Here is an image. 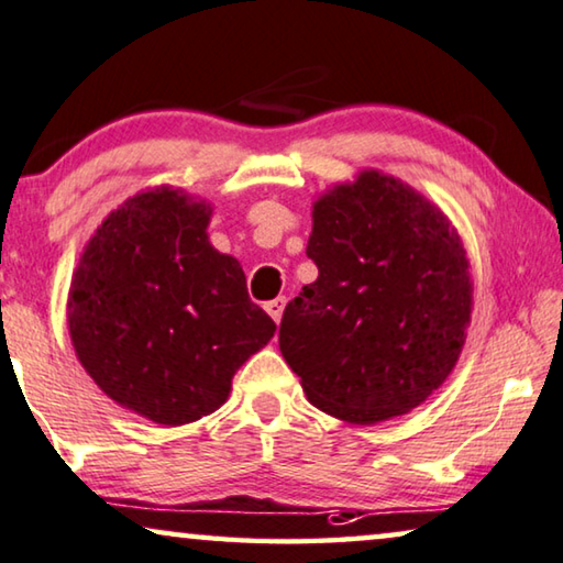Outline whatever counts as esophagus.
Returning <instances> with one entry per match:
<instances>
[{
    "mask_svg": "<svg viewBox=\"0 0 563 563\" xmlns=\"http://www.w3.org/2000/svg\"><path fill=\"white\" fill-rule=\"evenodd\" d=\"M283 308H285V298H283V296H280V298H275V300H271V303H265L267 316H271L275 323H280V318H283Z\"/></svg>",
    "mask_w": 563,
    "mask_h": 563,
    "instance_id": "obj_1",
    "label": "esophagus"
}]
</instances>
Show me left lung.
<instances>
[{
    "mask_svg": "<svg viewBox=\"0 0 563 563\" xmlns=\"http://www.w3.org/2000/svg\"><path fill=\"white\" fill-rule=\"evenodd\" d=\"M306 253L318 278L285 306L280 354L310 405L351 424L412 412L452 374L473 313L448 214L364 169L313 201Z\"/></svg>",
    "mask_w": 563,
    "mask_h": 563,
    "instance_id": "left-lung-1",
    "label": "left lung"
}]
</instances>
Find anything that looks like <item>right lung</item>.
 Masks as SVG:
<instances>
[{
  "label": "right lung",
  "instance_id": "1",
  "mask_svg": "<svg viewBox=\"0 0 563 563\" xmlns=\"http://www.w3.org/2000/svg\"><path fill=\"white\" fill-rule=\"evenodd\" d=\"M212 205L184 189L139 191L100 222L75 267V356L115 405L156 424L212 415L232 376L273 339L245 273L209 242Z\"/></svg>",
  "mask_w": 563,
  "mask_h": 563
}]
</instances>
